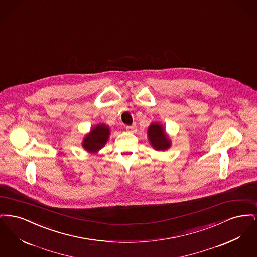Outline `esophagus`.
I'll return each instance as SVG.
<instances>
[{
    "mask_svg": "<svg viewBox=\"0 0 257 257\" xmlns=\"http://www.w3.org/2000/svg\"><path fill=\"white\" fill-rule=\"evenodd\" d=\"M126 130L129 131V132H135L136 131V124H133L131 126H127L126 127Z\"/></svg>",
    "mask_w": 257,
    "mask_h": 257,
    "instance_id": "1",
    "label": "esophagus"
}]
</instances>
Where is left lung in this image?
<instances>
[{"mask_svg": "<svg viewBox=\"0 0 257 257\" xmlns=\"http://www.w3.org/2000/svg\"><path fill=\"white\" fill-rule=\"evenodd\" d=\"M147 138L151 147L157 151H165L171 147V138L159 122H152L148 126Z\"/></svg>", "mask_w": 257, "mask_h": 257, "instance_id": "8db88e82", "label": "left lung"}]
</instances>
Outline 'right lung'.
<instances>
[{"mask_svg":"<svg viewBox=\"0 0 257 257\" xmlns=\"http://www.w3.org/2000/svg\"><path fill=\"white\" fill-rule=\"evenodd\" d=\"M110 126L100 123L93 126L90 131L86 134L82 142L84 149L92 154H96L107 144L110 138Z\"/></svg>","mask_w":257,"mask_h":257,"instance_id":"1","label":"right lung"}]
</instances>
